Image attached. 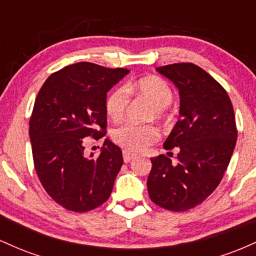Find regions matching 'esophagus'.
I'll return each instance as SVG.
<instances>
[{
  "mask_svg": "<svg viewBox=\"0 0 256 256\" xmlns=\"http://www.w3.org/2000/svg\"><path fill=\"white\" fill-rule=\"evenodd\" d=\"M122 158H124V162L128 164V162H130L131 160H134V158H136V154H132V152H130L124 150V152H122Z\"/></svg>",
  "mask_w": 256,
  "mask_h": 256,
  "instance_id": "esophagus-1",
  "label": "esophagus"
}]
</instances>
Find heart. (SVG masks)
<instances>
[{
	"label": "heart",
	"mask_w": 256,
	"mask_h": 256,
	"mask_svg": "<svg viewBox=\"0 0 256 256\" xmlns=\"http://www.w3.org/2000/svg\"><path fill=\"white\" fill-rule=\"evenodd\" d=\"M144 98L154 107V116L158 120L167 118V107L173 100V91L166 80L156 76L140 78L128 82L125 86H119L110 94L106 101V113L112 120L116 122L124 116L130 96ZM114 143L128 152H142L146 146L156 142L158 131L152 125H136L126 122L112 131Z\"/></svg>",
	"instance_id": "heart-1"
}]
</instances>
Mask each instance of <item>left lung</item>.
<instances>
[{
  "label": "left lung",
  "instance_id": "1",
  "mask_svg": "<svg viewBox=\"0 0 256 256\" xmlns=\"http://www.w3.org/2000/svg\"><path fill=\"white\" fill-rule=\"evenodd\" d=\"M179 90V120L164 143L178 148V162L152 158L146 186L155 204L184 212L216 189L237 140L234 107L224 88L201 67L182 62L158 67Z\"/></svg>",
  "mask_w": 256,
  "mask_h": 256
}]
</instances>
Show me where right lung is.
<instances>
[{"label":"right lung","mask_w":256,"mask_h":256,"mask_svg":"<svg viewBox=\"0 0 256 256\" xmlns=\"http://www.w3.org/2000/svg\"><path fill=\"white\" fill-rule=\"evenodd\" d=\"M78 62L44 82L30 119L34 168L48 195L73 212H88L110 198L122 166L119 146L106 140L98 156H86V137L106 134L107 92L128 73Z\"/></svg>","instance_id":"1"}]
</instances>
